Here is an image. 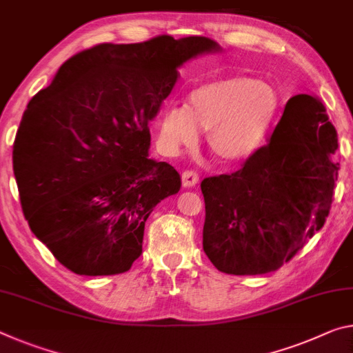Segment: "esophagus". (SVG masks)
<instances>
[{
  "label": "esophagus",
  "instance_id": "1",
  "mask_svg": "<svg viewBox=\"0 0 353 353\" xmlns=\"http://www.w3.org/2000/svg\"><path fill=\"white\" fill-rule=\"evenodd\" d=\"M198 181H199L198 172H194L192 170H187V171L182 172V183H183V187H187V188L194 187L198 183Z\"/></svg>",
  "mask_w": 353,
  "mask_h": 353
}]
</instances>
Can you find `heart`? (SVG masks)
I'll return each instance as SVG.
<instances>
[{"instance_id": "heart-1", "label": "heart", "mask_w": 353, "mask_h": 353, "mask_svg": "<svg viewBox=\"0 0 353 353\" xmlns=\"http://www.w3.org/2000/svg\"><path fill=\"white\" fill-rule=\"evenodd\" d=\"M281 97L272 83L237 74L194 88L185 105H168L157 122V139L166 155L192 149L199 128L207 146L225 163L248 159L262 146L275 122Z\"/></svg>"}]
</instances>
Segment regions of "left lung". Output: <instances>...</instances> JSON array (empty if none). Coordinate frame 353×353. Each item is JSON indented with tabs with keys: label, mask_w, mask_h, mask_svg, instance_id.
Instances as JSON below:
<instances>
[{
	"label": "left lung",
	"mask_w": 353,
	"mask_h": 353,
	"mask_svg": "<svg viewBox=\"0 0 353 353\" xmlns=\"http://www.w3.org/2000/svg\"><path fill=\"white\" fill-rule=\"evenodd\" d=\"M336 149L321 100L289 99L268 144L239 171L201 182L203 248L212 264L228 275H262L292 259L330 214Z\"/></svg>",
	"instance_id": "8db88e82"
}]
</instances>
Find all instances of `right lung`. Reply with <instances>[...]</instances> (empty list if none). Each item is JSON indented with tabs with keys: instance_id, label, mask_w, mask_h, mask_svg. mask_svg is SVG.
Listing matches in <instances>:
<instances>
[{
	"instance_id": "add662e5",
	"label": "right lung",
	"mask_w": 353,
	"mask_h": 353,
	"mask_svg": "<svg viewBox=\"0 0 353 353\" xmlns=\"http://www.w3.org/2000/svg\"><path fill=\"white\" fill-rule=\"evenodd\" d=\"M215 52L201 36L100 43L67 59L30 100L14 143L21 209L70 272L117 275L141 256L150 212L181 190L174 168L149 159V122L179 67Z\"/></svg>"
}]
</instances>
